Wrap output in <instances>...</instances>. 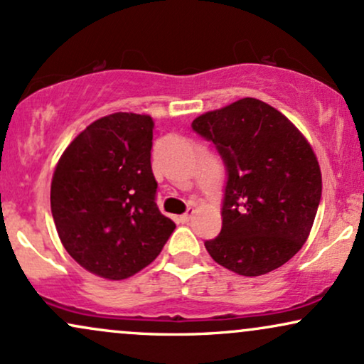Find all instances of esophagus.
<instances>
[{
  "label": "esophagus",
  "mask_w": 364,
  "mask_h": 364,
  "mask_svg": "<svg viewBox=\"0 0 364 364\" xmlns=\"http://www.w3.org/2000/svg\"><path fill=\"white\" fill-rule=\"evenodd\" d=\"M192 215H194V209H189V211H187V213H183L182 216H178V218H177V220H178V223H182V225L189 223V221H191V218H192Z\"/></svg>",
  "instance_id": "esophagus-1"
}]
</instances>
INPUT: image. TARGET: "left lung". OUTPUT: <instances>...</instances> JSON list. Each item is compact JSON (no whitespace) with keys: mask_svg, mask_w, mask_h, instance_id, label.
Listing matches in <instances>:
<instances>
[{"mask_svg":"<svg viewBox=\"0 0 364 364\" xmlns=\"http://www.w3.org/2000/svg\"><path fill=\"white\" fill-rule=\"evenodd\" d=\"M226 168L221 232L206 240L220 266L262 276L288 262L309 238L322 196L310 143L274 107L242 98L192 121Z\"/></svg>","mask_w":364,"mask_h":364,"instance_id":"obj_1","label":"left lung"}]
</instances>
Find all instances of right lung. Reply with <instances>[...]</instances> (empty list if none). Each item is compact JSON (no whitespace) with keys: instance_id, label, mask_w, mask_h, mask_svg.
Segmentation results:
<instances>
[{"instance_id":"obj_1","label":"right lung","mask_w":364,"mask_h":364,"mask_svg":"<svg viewBox=\"0 0 364 364\" xmlns=\"http://www.w3.org/2000/svg\"><path fill=\"white\" fill-rule=\"evenodd\" d=\"M153 126L149 115H105L71 141L54 170L50 211L64 249L105 279L146 267L175 230L155 203Z\"/></svg>"}]
</instances>
